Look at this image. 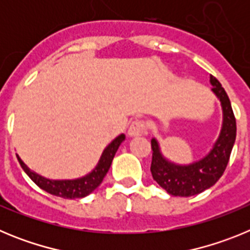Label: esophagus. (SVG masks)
I'll list each match as a JSON object with an SVG mask.
<instances>
[{
	"label": "esophagus",
	"mask_w": 250,
	"mask_h": 250,
	"mask_svg": "<svg viewBox=\"0 0 250 250\" xmlns=\"http://www.w3.org/2000/svg\"><path fill=\"white\" fill-rule=\"evenodd\" d=\"M145 130H146V124L143 120H136L131 123L127 134H129V136H131V138H134V136H141L145 132Z\"/></svg>",
	"instance_id": "1"
}]
</instances>
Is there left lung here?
<instances>
[{"mask_svg":"<svg viewBox=\"0 0 250 250\" xmlns=\"http://www.w3.org/2000/svg\"><path fill=\"white\" fill-rule=\"evenodd\" d=\"M211 91L219 99L223 110V125L219 138L204 158L191 164L180 165L167 160L160 151L155 138L151 139V175L163 189L174 196H193L213 187L224 173L237 136V123L228 95L213 75Z\"/></svg>","mask_w":250,"mask_h":250,"instance_id":"8db88e82","label":"left lung"}]
</instances>
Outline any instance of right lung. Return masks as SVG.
<instances>
[{"mask_svg": "<svg viewBox=\"0 0 250 250\" xmlns=\"http://www.w3.org/2000/svg\"><path fill=\"white\" fill-rule=\"evenodd\" d=\"M124 140H125V135L124 134L119 135L118 138H115L105 147V150L101 154V158L99 160L98 165L95 167V169L92 170L91 173L86 174L83 178L71 179V180H52V179L43 178L40 174L32 171L21 160V158L19 155H17V159H19V163L22 169H23V171L42 190L47 191V193L52 194V195L60 196V198H65V199L85 198L89 194H91L103 183L104 178H105V175L109 171L110 167H111L112 159H114L115 154H116L119 146H120Z\"/></svg>", "mask_w": 250, "mask_h": 250, "instance_id": "1", "label": "right lung"}]
</instances>
